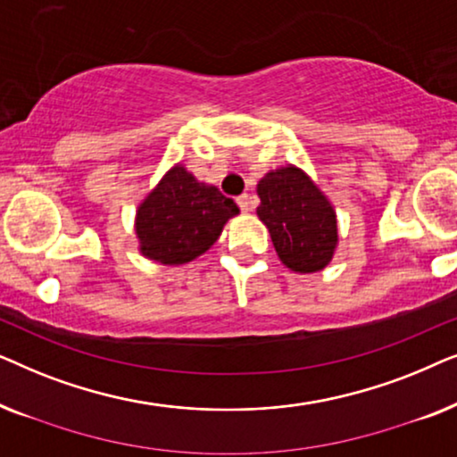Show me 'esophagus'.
Instances as JSON below:
<instances>
[{
  "instance_id": "1",
  "label": "esophagus",
  "mask_w": 457,
  "mask_h": 457,
  "mask_svg": "<svg viewBox=\"0 0 457 457\" xmlns=\"http://www.w3.org/2000/svg\"><path fill=\"white\" fill-rule=\"evenodd\" d=\"M237 204H239L241 212H249V210H252V199H249L247 193H243V195L237 197Z\"/></svg>"
}]
</instances>
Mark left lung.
<instances>
[{"instance_id":"left-lung-1","label":"left lung","mask_w":457,"mask_h":457,"mask_svg":"<svg viewBox=\"0 0 457 457\" xmlns=\"http://www.w3.org/2000/svg\"><path fill=\"white\" fill-rule=\"evenodd\" d=\"M258 218L266 224L278 260L293 272H320L339 243L330 199L302 168L287 164L258 183Z\"/></svg>"}]
</instances>
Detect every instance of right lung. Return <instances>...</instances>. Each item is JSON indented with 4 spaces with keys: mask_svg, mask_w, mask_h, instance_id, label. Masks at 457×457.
I'll return each mask as SVG.
<instances>
[{
    "mask_svg": "<svg viewBox=\"0 0 457 457\" xmlns=\"http://www.w3.org/2000/svg\"><path fill=\"white\" fill-rule=\"evenodd\" d=\"M237 214L233 199L214 185L199 183L179 162L137 205L139 253L164 266L189 264L214 245Z\"/></svg>",
    "mask_w": 457,
    "mask_h": 457,
    "instance_id": "add662e5",
    "label": "right lung"
}]
</instances>
